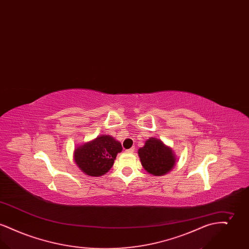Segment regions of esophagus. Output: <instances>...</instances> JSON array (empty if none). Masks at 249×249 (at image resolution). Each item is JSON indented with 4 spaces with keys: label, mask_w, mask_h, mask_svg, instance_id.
I'll return each instance as SVG.
<instances>
[{
    "label": "esophagus",
    "mask_w": 249,
    "mask_h": 249,
    "mask_svg": "<svg viewBox=\"0 0 249 249\" xmlns=\"http://www.w3.org/2000/svg\"><path fill=\"white\" fill-rule=\"evenodd\" d=\"M134 149H135L134 146H132V147H130V149H127L126 152H127V153H133V152H134Z\"/></svg>",
    "instance_id": "obj_1"
}]
</instances>
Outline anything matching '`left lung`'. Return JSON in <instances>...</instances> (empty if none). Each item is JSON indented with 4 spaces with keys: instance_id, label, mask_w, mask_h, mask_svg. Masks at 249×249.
Wrapping results in <instances>:
<instances>
[{
    "instance_id": "obj_1",
    "label": "left lung",
    "mask_w": 249,
    "mask_h": 249,
    "mask_svg": "<svg viewBox=\"0 0 249 249\" xmlns=\"http://www.w3.org/2000/svg\"><path fill=\"white\" fill-rule=\"evenodd\" d=\"M138 155L143 169L156 177L169 173L177 161L172 148L154 137L145 141L144 145L139 148Z\"/></svg>"
}]
</instances>
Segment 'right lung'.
Here are the masks:
<instances>
[{
    "mask_svg": "<svg viewBox=\"0 0 249 249\" xmlns=\"http://www.w3.org/2000/svg\"><path fill=\"white\" fill-rule=\"evenodd\" d=\"M121 151L122 146L119 141L110 135L103 134L76 147L73 159L84 174L100 177L112 168L117 155Z\"/></svg>",
    "mask_w": 249,
    "mask_h": 249,
    "instance_id": "1",
    "label": "right lung"
}]
</instances>
